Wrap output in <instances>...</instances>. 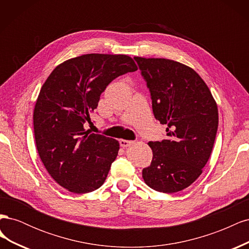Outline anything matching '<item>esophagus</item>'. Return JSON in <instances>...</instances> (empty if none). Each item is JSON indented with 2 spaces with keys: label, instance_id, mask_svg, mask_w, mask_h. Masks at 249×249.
<instances>
[{
  "label": "esophagus",
  "instance_id": "obj_1",
  "mask_svg": "<svg viewBox=\"0 0 249 249\" xmlns=\"http://www.w3.org/2000/svg\"><path fill=\"white\" fill-rule=\"evenodd\" d=\"M134 143H135V141H133V140H124V139L119 140V144L122 145L123 147H127V146H131L132 144H134Z\"/></svg>",
  "mask_w": 249,
  "mask_h": 249
}]
</instances>
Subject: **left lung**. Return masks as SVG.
<instances>
[{"instance_id": "8db88e82", "label": "left lung", "mask_w": 249, "mask_h": 249, "mask_svg": "<svg viewBox=\"0 0 249 249\" xmlns=\"http://www.w3.org/2000/svg\"><path fill=\"white\" fill-rule=\"evenodd\" d=\"M134 59L149 90L155 118L167 125V139L148 142L153 160L142 170L143 179L156 191L178 192L201 175L212 153L217 105L190 67L169 59Z\"/></svg>"}]
</instances>
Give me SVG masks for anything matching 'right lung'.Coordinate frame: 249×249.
<instances>
[{"instance_id": "right-lung-1", "label": "right lung", "mask_w": 249, "mask_h": 249, "mask_svg": "<svg viewBox=\"0 0 249 249\" xmlns=\"http://www.w3.org/2000/svg\"><path fill=\"white\" fill-rule=\"evenodd\" d=\"M137 71L126 55L87 54L58 65L36 101V147L51 177L73 193L92 192L104 184L119 143L85 130L110 83Z\"/></svg>"}]
</instances>
